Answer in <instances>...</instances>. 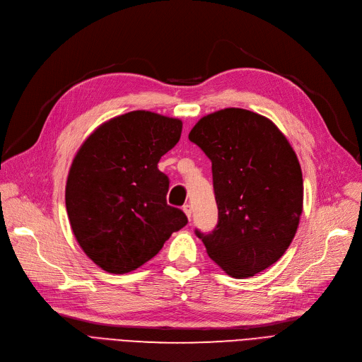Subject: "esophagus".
<instances>
[{
	"mask_svg": "<svg viewBox=\"0 0 362 362\" xmlns=\"http://www.w3.org/2000/svg\"><path fill=\"white\" fill-rule=\"evenodd\" d=\"M183 211H185V214L187 216V218L191 220V217H192V206L189 205V204H186V205H183Z\"/></svg>",
	"mask_w": 362,
	"mask_h": 362,
	"instance_id": "obj_1",
	"label": "esophagus"
}]
</instances>
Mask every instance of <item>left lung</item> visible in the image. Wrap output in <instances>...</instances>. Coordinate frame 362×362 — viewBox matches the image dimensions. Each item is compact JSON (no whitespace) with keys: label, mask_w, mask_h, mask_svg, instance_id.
Returning a JSON list of instances; mask_svg holds the SVG:
<instances>
[{"label":"left lung","mask_w":362,"mask_h":362,"mask_svg":"<svg viewBox=\"0 0 362 362\" xmlns=\"http://www.w3.org/2000/svg\"><path fill=\"white\" fill-rule=\"evenodd\" d=\"M189 141L211 160L218 221L210 233L195 229L208 257L236 279L269 269L289 248L302 213L291 144L273 122L243 108L208 114Z\"/></svg>","instance_id":"left-lung-1"}]
</instances>
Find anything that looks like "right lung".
<instances>
[{
	"mask_svg": "<svg viewBox=\"0 0 362 362\" xmlns=\"http://www.w3.org/2000/svg\"><path fill=\"white\" fill-rule=\"evenodd\" d=\"M182 135V122L132 111L95 130L69 171L66 208L83 252L108 273L136 270L156 257L187 217L167 204L160 158Z\"/></svg>",
	"mask_w": 362,
	"mask_h": 362,
	"instance_id": "1",
	"label": "right lung"
}]
</instances>
